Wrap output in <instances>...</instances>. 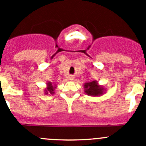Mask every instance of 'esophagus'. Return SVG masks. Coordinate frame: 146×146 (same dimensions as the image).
Here are the masks:
<instances>
[{"mask_svg":"<svg viewBox=\"0 0 146 146\" xmlns=\"http://www.w3.org/2000/svg\"><path fill=\"white\" fill-rule=\"evenodd\" d=\"M69 80H73V78H72V77H70V78H69Z\"/></svg>","mask_w":146,"mask_h":146,"instance_id":"34e87169","label":"esophagus"}]
</instances>
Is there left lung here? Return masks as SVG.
Returning <instances> with one entry per match:
<instances>
[{
    "label": "left lung",
    "mask_w": 146,
    "mask_h": 146,
    "mask_svg": "<svg viewBox=\"0 0 146 146\" xmlns=\"http://www.w3.org/2000/svg\"><path fill=\"white\" fill-rule=\"evenodd\" d=\"M84 88L85 93L88 96H101L102 94L104 92V88L101 86H99L97 81L96 80L86 82L84 84Z\"/></svg>",
    "instance_id": "8db88e82"
}]
</instances>
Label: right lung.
<instances>
[{"label":"right lung","instance_id":"obj_1","mask_svg":"<svg viewBox=\"0 0 146 146\" xmlns=\"http://www.w3.org/2000/svg\"><path fill=\"white\" fill-rule=\"evenodd\" d=\"M47 88H45V94H53L54 93V90H55V86H52V82H48L47 83Z\"/></svg>","mask_w":146,"mask_h":146}]
</instances>
